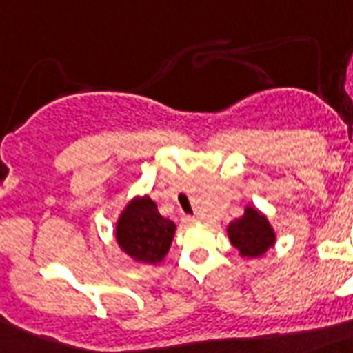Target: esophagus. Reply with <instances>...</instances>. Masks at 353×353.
Returning a JSON list of instances; mask_svg holds the SVG:
<instances>
[{"label":"esophagus","mask_w":353,"mask_h":353,"mask_svg":"<svg viewBox=\"0 0 353 353\" xmlns=\"http://www.w3.org/2000/svg\"><path fill=\"white\" fill-rule=\"evenodd\" d=\"M183 221L188 223V225H190V223H196L197 219H196V217H194V216H185V217H183Z\"/></svg>","instance_id":"34e87169"}]
</instances>
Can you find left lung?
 <instances>
[{
  "mask_svg": "<svg viewBox=\"0 0 353 353\" xmlns=\"http://www.w3.org/2000/svg\"><path fill=\"white\" fill-rule=\"evenodd\" d=\"M228 239L241 257H261L268 248L276 245V232L265 214L254 206H246L245 214L232 221L226 228Z\"/></svg>",
  "mask_w": 353,
  "mask_h": 353,
  "instance_id": "8db88e82",
  "label": "left lung"
}]
</instances>
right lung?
Returning <instances> with one entry per match:
<instances>
[{
    "label": "right lung",
    "mask_w": 353,
    "mask_h": 353,
    "mask_svg": "<svg viewBox=\"0 0 353 353\" xmlns=\"http://www.w3.org/2000/svg\"><path fill=\"white\" fill-rule=\"evenodd\" d=\"M176 234L174 221L157 212L148 196L134 197L116 225L117 245L127 256L143 265H157L165 259Z\"/></svg>",
    "instance_id": "right-lung-1"
}]
</instances>
